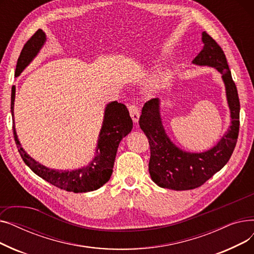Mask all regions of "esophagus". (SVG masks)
<instances>
[{"mask_svg": "<svg viewBox=\"0 0 254 254\" xmlns=\"http://www.w3.org/2000/svg\"><path fill=\"white\" fill-rule=\"evenodd\" d=\"M128 111L130 114V117L132 118V122L137 124L139 122V117H140V111L136 103H132L128 106Z\"/></svg>", "mask_w": 254, "mask_h": 254, "instance_id": "34e87169", "label": "esophagus"}]
</instances>
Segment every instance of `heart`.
I'll return each instance as SVG.
<instances>
[{
  "mask_svg": "<svg viewBox=\"0 0 254 254\" xmlns=\"http://www.w3.org/2000/svg\"><path fill=\"white\" fill-rule=\"evenodd\" d=\"M161 77H162L163 80H167V79L169 78V73H163V74L161 75Z\"/></svg>",
  "mask_w": 254,
  "mask_h": 254,
  "instance_id": "b5f03b06",
  "label": "heart"
}]
</instances>
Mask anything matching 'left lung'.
Segmentation results:
<instances>
[{
    "instance_id": "1",
    "label": "left lung",
    "mask_w": 254,
    "mask_h": 254,
    "mask_svg": "<svg viewBox=\"0 0 254 254\" xmlns=\"http://www.w3.org/2000/svg\"><path fill=\"white\" fill-rule=\"evenodd\" d=\"M202 41L203 49L192 63L213 66L222 75L231 110V126L214 147L201 153L186 152L178 148L167 136L159 112V100L152 99L146 102L139 125L150 145V177L163 189L189 190L203 185L229 162L237 144L240 102L236 84L221 47L206 32L202 33Z\"/></svg>"
}]
</instances>
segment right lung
Returning a JSON list of instances; mask_svg holds the SVG:
<instances>
[{"instance_id": "add662e5", "label": "right lung", "mask_w": 254, "mask_h": 254, "mask_svg": "<svg viewBox=\"0 0 254 254\" xmlns=\"http://www.w3.org/2000/svg\"><path fill=\"white\" fill-rule=\"evenodd\" d=\"M45 41V33L42 30H38L24 44L16 64V77L19 76L35 59ZM14 100L15 86L13 85L11 92L13 135H14V140L22 161L35 174L61 190L73 192H87L96 190L109 181L113 172L118 145L132 128V120L126 105L116 101L107 104L103 126L98 140L97 154L91 163L88 166L78 170L60 171L49 169L39 164L21 147L14 126V112H13L14 111Z\"/></svg>"}]
</instances>
